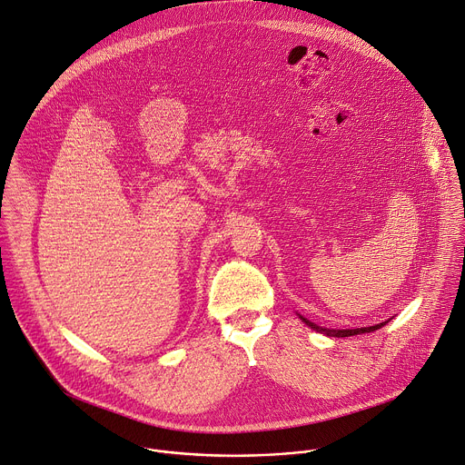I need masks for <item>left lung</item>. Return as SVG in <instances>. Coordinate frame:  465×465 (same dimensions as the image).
<instances>
[{
    "instance_id": "left-lung-1",
    "label": "left lung",
    "mask_w": 465,
    "mask_h": 465,
    "mask_svg": "<svg viewBox=\"0 0 465 465\" xmlns=\"http://www.w3.org/2000/svg\"><path fill=\"white\" fill-rule=\"evenodd\" d=\"M299 318L302 320V323L304 325H308L311 329H314L316 332H322V334H325V336H332V338H345V336H354V334H366V332H373V331H377V329H381V327H384L390 320H386V322H382V323H379V325H373V327H362V329H323V327H320V325H316V323H312L311 320H306V318H302L301 314H299Z\"/></svg>"
}]
</instances>
